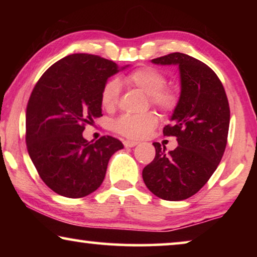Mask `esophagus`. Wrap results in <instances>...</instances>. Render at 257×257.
<instances>
[{
    "label": "esophagus",
    "mask_w": 257,
    "mask_h": 257,
    "mask_svg": "<svg viewBox=\"0 0 257 257\" xmlns=\"http://www.w3.org/2000/svg\"><path fill=\"white\" fill-rule=\"evenodd\" d=\"M124 145L125 147H135L136 145H138V143L133 142V140H125Z\"/></svg>",
    "instance_id": "1"
}]
</instances>
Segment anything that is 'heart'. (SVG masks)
I'll list each match as a JSON object with an SVG mask.
<instances>
[{"mask_svg": "<svg viewBox=\"0 0 257 257\" xmlns=\"http://www.w3.org/2000/svg\"><path fill=\"white\" fill-rule=\"evenodd\" d=\"M126 80L149 94L151 104L163 112H172L179 103V94L172 87H165L166 76L152 66H144L132 71ZM121 83L118 78L108 79L101 90L100 101L103 107L111 110L118 104ZM158 124L154 112L142 114H122L113 122L114 131L130 139H140L149 135Z\"/></svg>", "mask_w": 257, "mask_h": 257, "instance_id": "1", "label": "heart"}]
</instances>
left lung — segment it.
<instances>
[{
  "mask_svg": "<svg viewBox=\"0 0 257 257\" xmlns=\"http://www.w3.org/2000/svg\"><path fill=\"white\" fill-rule=\"evenodd\" d=\"M152 63L179 66L180 98L163 131L177 137L179 146L167 153L153 143L156 157L143 170V179L158 198L180 201L198 193L219 166L227 145L229 104L219 77L199 59L173 52Z\"/></svg>",
  "mask_w": 257,
  "mask_h": 257,
  "instance_id": "8db88e82",
  "label": "left lung"
}]
</instances>
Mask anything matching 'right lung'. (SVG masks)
I'll use <instances>...</instances> for the list:
<instances>
[{
	"label": "right lung",
	"mask_w": 257,
	"mask_h": 257,
	"mask_svg": "<svg viewBox=\"0 0 257 257\" xmlns=\"http://www.w3.org/2000/svg\"><path fill=\"white\" fill-rule=\"evenodd\" d=\"M125 69V68H121ZM119 71L114 62L96 55L59 59L35 85L27 105L26 142L42 180L66 198H83L98 189L120 140L101 137L87 142L86 125L101 114V90Z\"/></svg>",
	"instance_id": "right-lung-1"
}]
</instances>
